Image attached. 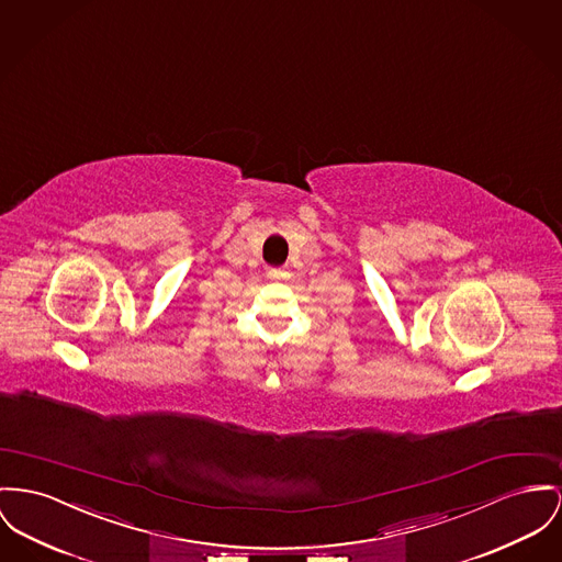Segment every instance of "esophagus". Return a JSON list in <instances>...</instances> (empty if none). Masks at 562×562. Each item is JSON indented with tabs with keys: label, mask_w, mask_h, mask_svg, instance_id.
<instances>
[{
	"label": "esophagus",
	"mask_w": 562,
	"mask_h": 562,
	"mask_svg": "<svg viewBox=\"0 0 562 562\" xmlns=\"http://www.w3.org/2000/svg\"><path fill=\"white\" fill-rule=\"evenodd\" d=\"M268 277H270L272 281L290 279V270H285V268H270V270H268Z\"/></svg>",
	"instance_id": "obj_1"
}]
</instances>
